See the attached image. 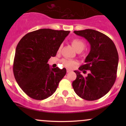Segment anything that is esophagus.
Instances as JSON below:
<instances>
[{"instance_id": "1", "label": "esophagus", "mask_w": 126, "mask_h": 126, "mask_svg": "<svg viewBox=\"0 0 126 126\" xmlns=\"http://www.w3.org/2000/svg\"><path fill=\"white\" fill-rule=\"evenodd\" d=\"M71 72V70H69V69H67V73H69V72Z\"/></svg>"}]
</instances>
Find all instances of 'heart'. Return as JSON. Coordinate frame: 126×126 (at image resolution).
Masks as SVG:
<instances>
[{
  "mask_svg": "<svg viewBox=\"0 0 126 126\" xmlns=\"http://www.w3.org/2000/svg\"><path fill=\"white\" fill-rule=\"evenodd\" d=\"M72 45L73 47H74L75 50L78 52H80L84 49L86 46V43L83 41V40L80 38H74L71 41ZM62 46H60L59 48V51H60ZM61 63L63 66L68 68V69H72L76 66L77 64L76 62L74 60H72V59H63L61 60Z\"/></svg>",
  "mask_w": 126,
  "mask_h": 126,
  "instance_id": "heart-1",
  "label": "heart"
}]
</instances>
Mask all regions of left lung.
<instances>
[{
	"label": "left lung",
	"mask_w": 126,
	"mask_h": 126,
	"mask_svg": "<svg viewBox=\"0 0 126 126\" xmlns=\"http://www.w3.org/2000/svg\"><path fill=\"white\" fill-rule=\"evenodd\" d=\"M76 35L84 37L91 45V50L86 57L85 64L79 70L86 72V77L75 70L76 79L72 86L78 96L85 100L94 101L104 96L113 86L117 77L118 55L116 47L109 37L91 29L75 31Z\"/></svg>",
	"instance_id": "obj_1"
}]
</instances>
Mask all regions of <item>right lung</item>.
I'll use <instances>...</instances> for the list:
<instances>
[{
	"instance_id": "add662e5",
	"label": "right lung",
	"mask_w": 126,
	"mask_h": 126,
	"mask_svg": "<svg viewBox=\"0 0 126 126\" xmlns=\"http://www.w3.org/2000/svg\"><path fill=\"white\" fill-rule=\"evenodd\" d=\"M70 31L40 29L24 35L16 46L13 71L17 83L28 96L37 100L48 98L66 73L65 68H51L54 57Z\"/></svg>"
}]
</instances>
